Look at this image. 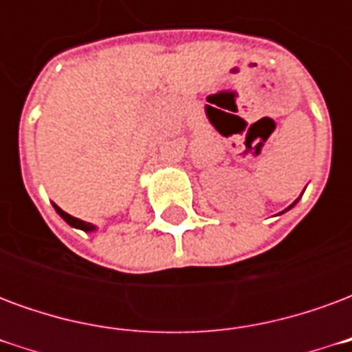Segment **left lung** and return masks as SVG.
<instances>
[{"label": "left lung", "mask_w": 352, "mask_h": 352, "mask_svg": "<svg viewBox=\"0 0 352 352\" xmlns=\"http://www.w3.org/2000/svg\"><path fill=\"white\" fill-rule=\"evenodd\" d=\"M298 199H300V198H298ZM298 199H296V201H294V204H292V206H288V207H287V209H285V211H288V209H292V207H294V206H296V204H298ZM285 211H283V213H285Z\"/></svg>", "instance_id": "obj_1"}]
</instances>
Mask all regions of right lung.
Masks as SVG:
<instances>
[{
	"mask_svg": "<svg viewBox=\"0 0 352 352\" xmlns=\"http://www.w3.org/2000/svg\"><path fill=\"white\" fill-rule=\"evenodd\" d=\"M54 206V209H56V213L64 219L69 226H73V228H79L82 230V232H96V226L94 224H90V222H85V221H80V219H75V217H72V214H67L65 211H62L60 207L56 206V204H52Z\"/></svg>",
	"mask_w": 352,
	"mask_h": 352,
	"instance_id": "obj_1",
	"label": "right lung"
}]
</instances>
